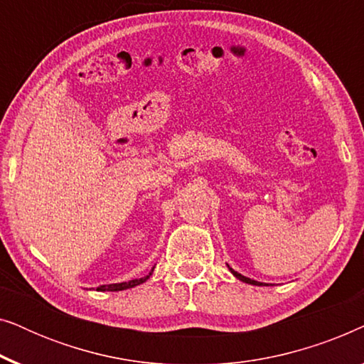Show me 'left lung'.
I'll list each match as a JSON object with an SVG mask.
<instances>
[{"instance_id": "8db88e82", "label": "left lung", "mask_w": 364, "mask_h": 364, "mask_svg": "<svg viewBox=\"0 0 364 364\" xmlns=\"http://www.w3.org/2000/svg\"><path fill=\"white\" fill-rule=\"evenodd\" d=\"M228 270H230L233 275H235L238 280H242V282H245V283H250V285H258V287H262V283H258V282H255V280H250V278H247V277H243V275H240V273H237L235 270H233V268H230L228 267Z\"/></svg>"}]
</instances>
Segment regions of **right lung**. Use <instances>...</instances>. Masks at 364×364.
<instances>
[{"instance_id":"obj_1","label":"right lung","mask_w":364,"mask_h":364,"mask_svg":"<svg viewBox=\"0 0 364 364\" xmlns=\"http://www.w3.org/2000/svg\"><path fill=\"white\" fill-rule=\"evenodd\" d=\"M154 268L151 272H149V275L142 277V278H137V280H131V282H122V283H114V285H101L97 288L99 291H119V290H127V288H132V287H137L141 285V283H144L147 280L149 277L152 275Z\"/></svg>"}]
</instances>
